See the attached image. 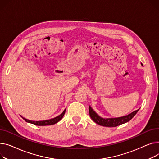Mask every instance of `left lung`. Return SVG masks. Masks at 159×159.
<instances>
[{
	"mask_svg": "<svg viewBox=\"0 0 159 159\" xmlns=\"http://www.w3.org/2000/svg\"><path fill=\"white\" fill-rule=\"evenodd\" d=\"M139 109L133 111L131 114H129L126 116L117 117V118H102L98 116L93 109L89 106V114L91 119L94 121L96 123L99 125L107 126V127H116L120 125H122L128 122L131 120L137 113Z\"/></svg>",
	"mask_w": 159,
	"mask_h": 159,
	"instance_id": "1",
	"label": "left lung"
}]
</instances>
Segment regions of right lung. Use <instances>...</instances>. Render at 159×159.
Segmentation results:
<instances>
[{"instance_id":"1","label":"right lung","mask_w":159,"mask_h":159,"mask_svg":"<svg viewBox=\"0 0 159 159\" xmlns=\"http://www.w3.org/2000/svg\"><path fill=\"white\" fill-rule=\"evenodd\" d=\"M65 110H66V109H65L63 110V112L59 115L58 116L56 117L53 119H48V120H40V121H33V120H28V119H26L25 118L22 117V119L26 121V122L27 123H31V124H33V125H37V126H46V125H52L54 124H56L57 123H58V121H60L62 117H63L65 113Z\"/></svg>"}]
</instances>
